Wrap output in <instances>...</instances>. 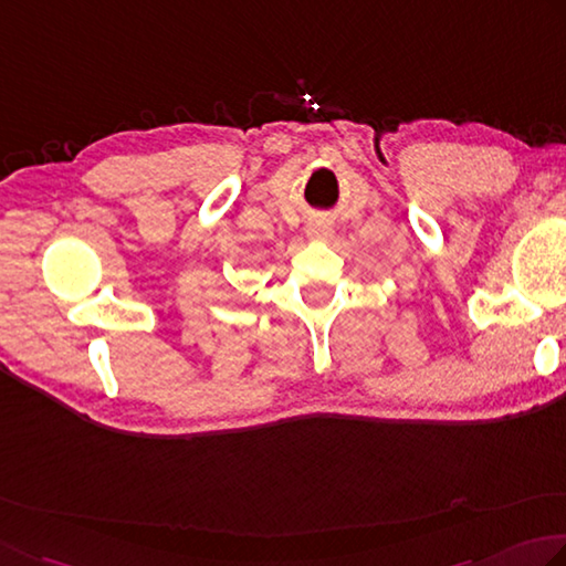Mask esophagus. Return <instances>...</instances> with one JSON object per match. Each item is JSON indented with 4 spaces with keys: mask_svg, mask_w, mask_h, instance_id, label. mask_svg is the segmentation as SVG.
<instances>
[{
    "mask_svg": "<svg viewBox=\"0 0 566 566\" xmlns=\"http://www.w3.org/2000/svg\"><path fill=\"white\" fill-rule=\"evenodd\" d=\"M306 233H308V239H311V241H331L335 231H333V223H331V221H325V219H315V221H311V223H308Z\"/></svg>",
    "mask_w": 566,
    "mask_h": 566,
    "instance_id": "esophagus-1",
    "label": "esophagus"
}]
</instances>
